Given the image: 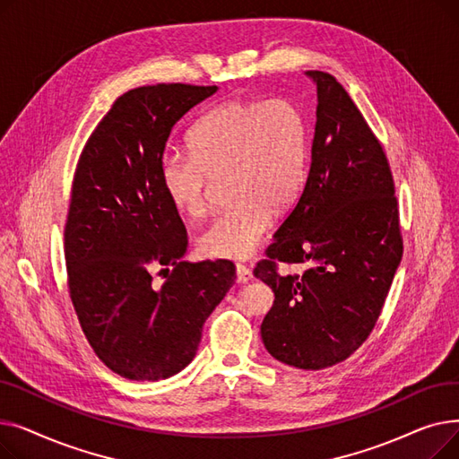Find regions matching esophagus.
I'll list each match as a JSON object with an SVG mask.
<instances>
[{"mask_svg":"<svg viewBox=\"0 0 459 459\" xmlns=\"http://www.w3.org/2000/svg\"><path fill=\"white\" fill-rule=\"evenodd\" d=\"M251 279H253V272L247 266H244V264H236V281L239 284H246Z\"/></svg>","mask_w":459,"mask_h":459,"instance_id":"esophagus-1","label":"esophagus"}]
</instances>
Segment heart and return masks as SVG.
I'll return each instance as SVG.
<instances>
[{
  "instance_id": "obj_1",
  "label": "heart",
  "mask_w": 459,
  "mask_h": 459,
  "mask_svg": "<svg viewBox=\"0 0 459 459\" xmlns=\"http://www.w3.org/2000/svg\"><path fill=\"white\" fill-rule=\"evenodd\" d=\"M189 154H165L160 178L182 215L208 212L210 180L225 178L232 204L199 236L210 258H247L272 227L273 212L290 206L307 175V126L286 99H232L206 111L187 135Z\"/></svg>"
}]
</instances>
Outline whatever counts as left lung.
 <instances>
[{
	"label": "left lung",
	"mask_w": 459,
	"mask_h": 459,
	"mask_svg": "<svg viewBox=\"0 0 459 459\" xmlns=\"http://www.w3.org/2000/svg\"><path fill=\"white\" fill-rule=\"evenodd\" d=\"M318 89L305 187L275 232L255 277L272 286L260 333L284 365L322 370L342 363L372 333L403 253L391 165L346 89L307 70ZM308 263L301 275L278 262Z\"/></svg>",
	"instance_id": "obj_1"
}]
</instances>
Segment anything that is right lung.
<instances>
[{
  "mask_svg": "<svg viewBox=\"0 0 459 459\" xmlns=\"http://www.w3.org/2000/svg\"><path fill=\"white\" fill-rule=\"evenodd\" d=\"M215 91L156 83L125 92L76 165L65 225L68 294L94 353L126 379L158 381L187 367L236 279L230 260L180 262L187 232L160 178L173 126Z\"/></svg>",
  "mask_w": 459,
  "mask_h": 459,
  "instance_id": "right-lung-1",
  "label": "right lung"
}]
</instances>
